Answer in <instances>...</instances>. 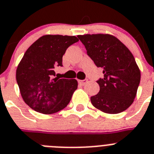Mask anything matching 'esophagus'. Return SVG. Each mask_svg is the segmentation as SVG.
<instances>
[{"instance_id": "1", "label": "esophagus", "mask_w": 154, "mask_h": 154, "mask_svg": "<svg viewBox=\"0 0 154 154\" xmlns=\"http://www.w3.org/2000/svg\"><path fill=\"white\" fill-rule=\"evenodd\" d=\"M78 82L81 85H85L88 82V79H85V80H79Z\"/></svg>"}]
</instances>
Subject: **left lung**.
Listing matches in <instances>:
<instances>
[{"mask_svg":"<svg viewBox=\"0 0 154 154\" xmlns=\"http://www.w3.org/2000/svg\"><path fill=\"white\" fill-rule=\"evenodd\" d=\"M87 53L104 77L97 83L100 91L91 97L93 106L109 114L126 110L134 101L140 82V70L133 55L120 40L109 34L77 35Z\"/></svg>","mask_w":154,"mask_h":154,"instance_id":"1","label":"left lung"}]
</instances>
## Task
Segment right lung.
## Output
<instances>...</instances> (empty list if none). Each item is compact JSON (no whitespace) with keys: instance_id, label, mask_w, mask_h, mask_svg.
I'll return each mask as SVG.
<instances>
[{"instance_id":"right-lung-1","label":"right lung","mask_w":154,"mask_h":154,"mask_svg":"<svg viewBox=\"0 0 154 154\" xmlns=\"http://www.w3.org/2000/svg\"><path fill=\"white\" fill-rule=\"evenodd\" d=\"M76 36L45 35L29 46L16 70L20 93L31 109L53 114L66 108L77 90L75 79L55 77L54 68L63 66V56Z\"/></svg>"}]
</instances>
